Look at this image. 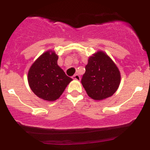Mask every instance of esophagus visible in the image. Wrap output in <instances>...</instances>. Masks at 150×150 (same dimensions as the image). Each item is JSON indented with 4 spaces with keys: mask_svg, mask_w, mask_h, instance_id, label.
Listing matches in <instances>:
<instances>
[{
    "mask_svg": "<svg viewBox=\"0 0 150 150\" xmlns=\"http://www.w3.org/2000/svg\"><path fill=\"white\" fill-rule=\"evenodd\" d=\"M72 78L75 80H76V81H80V80H81V77H80L79 75H78V74H75V75H73Z\"/></svg>",
    "mask_w": 150,
    "mask_h": 150,
    "instance_id": "esophagus-1",
    "label": "esophagus"
}]
</instances>
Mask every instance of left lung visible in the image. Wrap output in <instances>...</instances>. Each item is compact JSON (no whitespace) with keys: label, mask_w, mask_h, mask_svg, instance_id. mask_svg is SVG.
Returning a JSON list of instances; mask_svg holds the SVG:
<instances>
[{"label":"left lung","mask_w":150,"mask_h":150,"mask_svg":"<svg viewBox=\"0 0 150 150\" xmlns=\"http://www.w3.org/2000/svg\"><path fill=\"white\" fill-rule=\"evenodd\" d=\"M81 83L89 97L103 100L112 96L118 88L120 71L107 54L99 51L88 58Z\"/></svg>","instance_id":"left-lung-1"}]
</instances>
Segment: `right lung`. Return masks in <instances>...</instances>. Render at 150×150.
I'll use <instances>...</instances> for the list:
<instances>
[{
  "mask_svg": "<svg viewBox=\"0 0 150 150\" xmlns=\"http://www.w3.org/2000/svg\"><path fill=\"white\" fill-rule=\"evenodd\" d=\"M58 56L48 51L40 55L30 67L28 83L33 93L43 100L53 102L60 97L72 81L57 64Z\"/></svg>",
  "mask_w": 150,
  "mask_h": 150,
  "instance_id": "right-lung-1",
  "label": "right lung"
}]
</instances>
